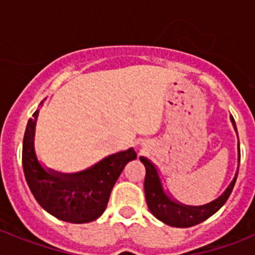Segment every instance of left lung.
<instances>
[{"label": "left lung", "mask_w": 255, "mask_h": 255, "mask_svg": "<svg viewBox=\"0 0 255 255\" xmlns=\"http://www.w3.org/2000/svg\"><path fill=\"white\" fill-rule=\"evenodd\" d=\"M231 123L234 125V129L236 130V124L234 117L231 116ZM140 162L145 167V180H144V191H145V200H147L148 208L150 213L155 218H158L163 224L172 227H190L200 224L206 221L207 218L215 215L216 212L226 203L229 199L234 186H235L236 177L239 173V166L236 170L235 177L230 182L226 190L222 193V195L217 199L212 200L211 203L204 204V206H186L176 199H173L171 195H168L164 191L162 181L159 179V173L154 164L145 157H140ZM240 162V148H239V159Z\"/></svg>", "instance_id": "left-lung-1"}]
</instances>
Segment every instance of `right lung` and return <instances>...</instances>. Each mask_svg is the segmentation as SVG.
<instances>
[{"label": "right lung", "instance_id": "right-lung-1", "mask_svg": "<svg viewBox=\"0 0 255 255\" xmlns=\"http://www.w3.org/2000/svg\"><path fill=\"white\" fill-rule=\"evenodd\" d=\"M38 114L39 110L29 119L22 140V168L31 194L44 211L61 221L87 224L97 220L107 207L115 182L126 163L136 158V153L129 148L75 173L46 168L38 161L34 149Z\"/></svg>", "mask_w": 255, "mask_h": 255}]
</instances>
